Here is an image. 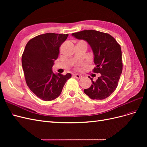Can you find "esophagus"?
<instances>
[{
  "label": "esophagus",
  "mask_w": 147,
  "mask_h": 147,
  "mask_svg": "<svg viewBox=\"0 0 147 147\" xmlns=\"http://www.w3.org/2000/svg\"><path fill=\"white\" fill-rule=\"evenodd\" d=\"M74 77H75V78H78V79H80V78H82V76L80 75H79V74H74Z\"/></svg>",
  "instance_id": "34e87169"
}]
</instances>
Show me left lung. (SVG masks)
Returning <instances> with one entry per match:
<instances>
[{
    "label": "left lung",
    "mask_w": 147,
    "mask_h": 147,
    "mask_svg": "<svg viewBox=\"0 0 147 147\" xmlns=\"http://www.w3.org/2000/svg\"><path fill=\"white\" fill-rule=\"evenodd\" d=\"M72 36L84 40L90 45L96 65L93 72L100 74L96 81L84 92L92 99H106L116 90L122 73L123 63L121 47L109 34L94 30H84L73 33Z\"/></svg>",
    "instance_id": "1"
}]
</instances>
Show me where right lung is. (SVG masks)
Instances as JSON below:
<instances>
[{"instance_id": "add662e5", "label": "right lung", "mask_w": 147, "mask_h": 147, "mask_svg": "<svg viewBox=\"0 0 147 147\" xmlns=\"http://www.w3.org/2000/svg\"><path fill=\"white\" fill-rule=\"evenodd\" d=\"M69 34L47 33L37 35L26 44L22 55V66L26 82L30 91L43 100L58 97L65 83L72 77L55 74L52 70L59 47Z\"/></svg>"}]
</instances>
